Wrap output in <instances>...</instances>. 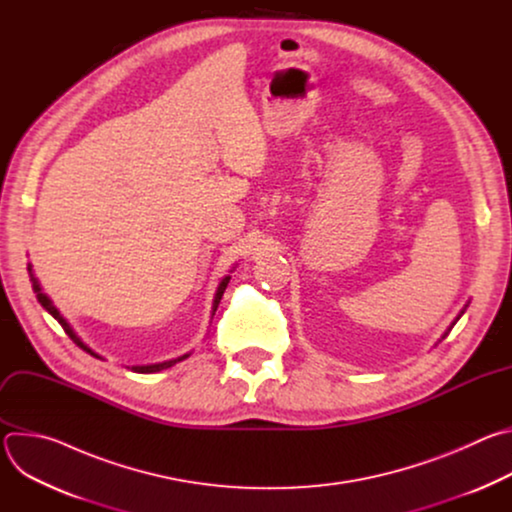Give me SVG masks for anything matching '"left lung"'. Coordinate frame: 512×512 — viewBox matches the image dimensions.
<instances>
[{
  "mask_svg": "<svg viewBox=\"0 0 512 512\" xmlns=\"http://www.w3.org/2000/svg\"><path fill=\"white\" fill-rule=\"evenodd\" d=\"M468 306H470V300H468V302H466V304H464V308H462V310H460V314H458V316H456V318H454V322H452V324H450V326H448V328H446V332H444V334H442V338H440V340H437V342H442V340H444V338H446V336H448V334H450V332H452V328H454V326H456V322H458V320H460V318H462V316H464V312H466V308H468Z\"/></svg>",
  "mask_w": 512,
  "mask_h": 512,
  "instance_id": "8db88e82",
  "label": "left lung"
}]
</instances>
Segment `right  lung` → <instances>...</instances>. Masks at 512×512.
<instances>
[{
	"mask_svg": "<svg viewBox=\"0 0 512 512\" xmlns=\"http://www.w3.org/2000/svg\"><path fill=\"white\" fill-rule=\"evenodd\" d=\"M231 271H235V267L231 269ZM28 273H30V281H32V289H34V294H36V298H38V302H40V306L64 328V332L68 334V338L75 342L79 348H83L85 352H89L91 356H95V358H101L93 348H89L81 338H79V334L72 330V326L64 320V316L58 312V308L52 304V300L44 294L42 291V285H40V281H38V277L34 275V269H32V263H28ZM229 279H231V275H225L223 279H221V283H218V287H216V291H214V300H212V308H210V320H212V316H214V312H216V308H218V304H221V298H223V294H225V289H227V285H229ZM190 356V352H186V354H182V356H178V358H170V360H164V362H156V364H135V367H131V371L133 373H143V375H148V373H160V371H164V369H170V367H174L176 362H180V360H184V358H188ZM129 369V367H127Z\"/></svg>",
	"mask_w": 512,
	"mask_h": 512,
	"instance_id": "1",
	"label": "right lung"
}]
</instances>
